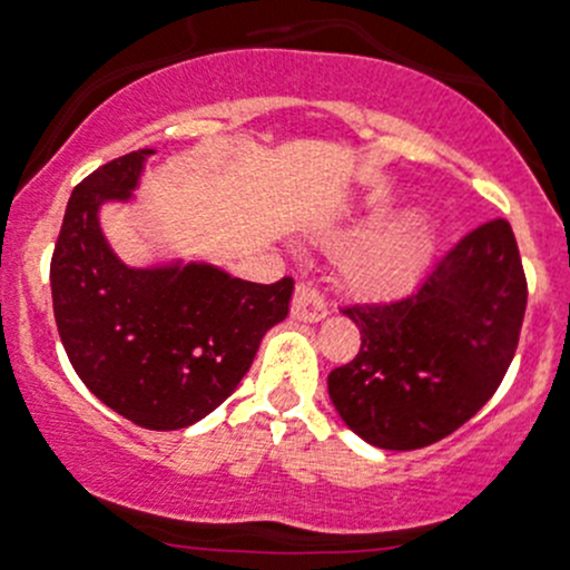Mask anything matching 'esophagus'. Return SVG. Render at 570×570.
Instances as JSON below:
<instances>
[{
	"label": "esophagus",
	"mask_w": 570,
	"mask_h": 570,
	"mask_svg": "<svg viewBox=\"0 0 570 570\" xmlns=\"http://www.w3.org/2000/svg\"><path fill=\"white\" fill-rule=\"evenodd\" d=\"M291 315L296 321H304V324H315V321L326 318V304L321 298V293L313 285L298 283L296 291H293Z\"/></svg>",
	"instance_id": "1"
}]
</instances>
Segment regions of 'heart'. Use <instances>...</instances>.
Listing matches in <instances>:
<instances>
[{"mask_svg":"<svg viewBox=\"0 0 570 570\" xmlns=\"http://www.w3.org/2000/svg\"><path fill=\"white\" fill-rule=\"evenodd\" d=\"M431 230L403 219L362 238L340 257V277L356 296H395L414 283L431 255Z\"/></svg>","mask_w":570,"mask_h":570,"instance_id":"b5f03b06","label":"heart"}]
</instances>
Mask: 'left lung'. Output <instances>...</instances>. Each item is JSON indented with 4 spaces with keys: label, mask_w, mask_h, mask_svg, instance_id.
Listing matches in <instances>:
<instances>
[{
    "label": "left lung",
    "mask_w": 570,
    "mask_h": 570,
    "mask_svg": "<svg viewBox=\"0 0 570 570\" xmlns=\"http://www.w3.org/2000/svg\"><path fill=\"white\" fill-rule=\"evenodd\" d=\"M527 309L515 236L491 219L461 238L409 296L351 304L360 354L328 373L345 425L381 450H420L459 431L502 384Z\"/></svg>",
    "instance_id": "8db88e82"
}]
</instances>
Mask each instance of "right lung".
I'll list each match as a JSON object with an SVG mask.
<instances>
[{
    "label": "right lung",
    "mask_w": 570,
    "mask_h": 570,
    "mask_svg": "<svg viewBox=\"0 0 570 570\" xmlns=\"http://www.w3.org/2000/svg\"><path fill=\"white\" fill-rule=\"evenodd\" d=\"M150 154L115 158L76 186L51 255V302L87 390L134 425L178 431L233 395L263 334L285 321L293 279L257 285L205 263L126 266L98 208L131 197Z\"/></svg>",
    "instance_id": "1"
}]
</instances>
